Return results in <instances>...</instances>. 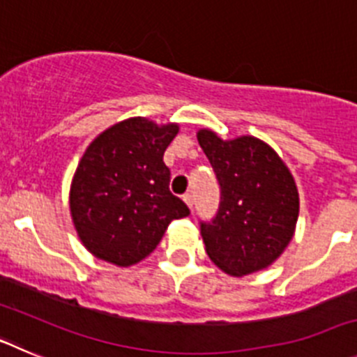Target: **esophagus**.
<instances>
[{"label": "esophagus", "mask_w": 357, "mask_h": 357, "mask_svg": "<svg viewBox=\"0 0 357 357\" xmlns=\"http://www.w3.org/2000/svg\"><path fill=\"white\" fill-rule=\"evenodd\" d=\"M182 198H184V202H185V204H188V206H189V209H193V204H195L193 195H191V193H185L184 197H182Z\"/></svg>", "instance_id": "34e87169"}]
</instances>
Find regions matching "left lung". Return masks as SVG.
Returning a JSON list of instances; mask_svg holds the SVG:
<instances>
[{"label":"left lung","mask_w":357,"mask_h":357,"mask_svg":"<svg viewBox=\"0 0 357 357\" xmlns=\"http://www.w3.org/2000/svg\"><path fill=\"white\" fill-rule=\"evenodd\" d=\"M220 185V206L200 220L207 255L230 275L263 270L282 254L295 232L298 193L291 173L272 148L255 137L220 139L198 132Z\"/></svg>","instance_id":"1"}]
</instances>
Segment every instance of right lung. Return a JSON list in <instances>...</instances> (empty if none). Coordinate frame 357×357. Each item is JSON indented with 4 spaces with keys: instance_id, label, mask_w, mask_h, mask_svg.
Here are the masks:
<instances>
[{
    "instance_id": "right-lung-1",
    "label": "right lung",
    "mask_w": 357,
    "mask_h": 357,
    "mask_svg": "<svg viewBox=\"0 0 357 357\" xmlns=\"http://www.w3.org/2000/svg\"><path fill=\"white\" fill-rule=\"evenodd\" d=\"M178 132L130 118L100 134L85 150L71 184V214L85 248L118 266L155 250L173 220L189 207L169 191L162 157Z\"/></svg>"
}]
</instances>
